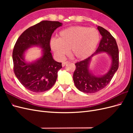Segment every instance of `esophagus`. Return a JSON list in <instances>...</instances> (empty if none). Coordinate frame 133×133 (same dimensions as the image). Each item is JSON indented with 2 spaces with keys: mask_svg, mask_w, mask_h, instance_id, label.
<instances>
[{
  "mask_svg": "<svg viewBox=\"0 0 133 133\" xmlns=\"http://www.w3.org/2000/svg\"><path fill=\"white\" fill-rule=\"evenodd\" d=\"M69 63V62H63L62 63V66H64L66 65V64H68Z\"/></svg>",
  "mask_w": 133,
  "mask_h": 133,
  "instance_id": "esophagus-1",
  "label": "esophagus"
}]
</instances>
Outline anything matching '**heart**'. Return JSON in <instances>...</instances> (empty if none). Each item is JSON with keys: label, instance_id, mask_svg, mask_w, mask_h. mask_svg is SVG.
Segmentation results:
<instances>
[{"label": "heart", "instance_id": "b5f03b06", "mask_svg": "<svg viewBox=\"0 0 133 133\" xmlns=\"http://www.w3.org/2000/svg\"><path fill=\"white\" fill-rule=\"evenodd\" d=\"M100 41L97 29L83 26H74L60 31L58 39L50 41L51 50L58 58L62 59L70 49L74 59L83 60L93 54Z\"/></svg>", "mask_w": 133, "mask_h": 133}]
</instances>
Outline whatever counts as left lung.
<instances>
[{"instance_id":"obj_1","label":"left lung","mask_w":133,"mask_h":133,"mask_svg":"<svg viewBox=\"0 0 133 133\" xmlns=\"http://www.w3.org/2000/svg\"><path fill=\"white\" fill-rule=\"evenodd\" d=\"M102 39L95 53L89 58L75 64L76 68L73 80L76 88L85 93H94L105 88L110 83L119 67V50L115 39L104 28L98 26ZM102 52L108 55L111 60L107 72L102 75H95L90 68L92 58Z\"/></svg>"}]
</instances>
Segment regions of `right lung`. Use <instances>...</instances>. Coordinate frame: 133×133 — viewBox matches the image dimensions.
Here are the masks:
<instances>
[{
    "mask_svg": "<svg viewBox=\"0 0 133 133\" xmlns=\"http://www.w3.org/2000/svg\"><path fill=\"white\" fill-rule=\"evenodd\" d=\"M62 25L59 22L42 21L24 31L15 44L12 55L14 73L22 85L31 91L48 90L57 80L62 63L53 59L50 41L54 30ZM35 46L42 49L41 57L31 62L26 61V52Z\"/></svg>",
    "mask_w": 133,
    "mask_h": 133,
    "instance_id": "1",
    "label": "right lung"
}]
</instances>
